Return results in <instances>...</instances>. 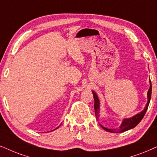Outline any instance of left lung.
Segmentation results:
<instances>
[{"label": "left lung", "instance_id": "1", "mask_svg": "<svg viewBox=\"0 0 157 157\" xmlns=\"http://www.w3.org/2000/svg\"><path fill=\"white\" fill-rule=\"evenodd\" d=\"M150 83V87L148 89V92H147V98H148V101H147V103L146 106H145L144 109L142 111L140 112V113H137L136 115L133 116V117L130 118H126V119H124L122 120V122H121V125L119 126V127L118 129H108L106 127H103V126L101 125L100 124V127H102V129H105V131L109 132H113V133H120V132H124L125 131L129 130V129H131L134 127H136L137 125L140 123V121L142 120L143 118H144L145 113L148 109V105H149V102L151 100V90H152V86H151V80L149 81ZM92 94H93L94 100V112H95V115L97 119H99L100 117V100L98 98V94H96V92L94 91H92Z\"/></svg>", "mask_w": 157, "mask_h": 157}]
</instances>
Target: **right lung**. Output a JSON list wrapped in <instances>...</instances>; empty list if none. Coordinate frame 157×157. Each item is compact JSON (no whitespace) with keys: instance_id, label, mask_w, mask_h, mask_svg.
I'll use <instances>...</instances> for the list:
<instances>
[{"instance_id":"right-lung-1","label":"right lung","mask_w":157,"mask_h":157,"mask_svg":"<svg viewBox=\"0 0 157 157\" xmlns=\"http://www.w3.org/2000/svg\"><path fill=\"white\" fill-rule=\"evenodd\" d=\"M57 128H59V127H57V128H56V129H57ZM55 129H54V130H55Z\"/></svg>"}]
</instances>
